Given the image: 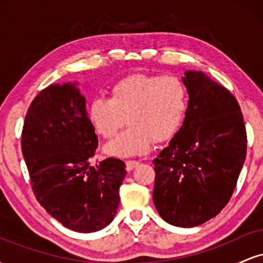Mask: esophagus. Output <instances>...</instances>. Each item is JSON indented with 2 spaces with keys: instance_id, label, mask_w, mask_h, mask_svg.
<instances>
[{
  "instance_id": "34e87169",
  "label": "esophagus",
  "mask_w": 263,
  "mask_h": 263,
  "mask_svg": "<svg viewBox=\"0 0 263 263\" xmlns=\"http://www.w3.org/2000/svg\"><path fill=\"white\" fill-rule=\"evenodd\" d=\"M138 163H140L138 161H126V170L127 171L135 170V168L138 165Z\"/></svg>"
}]
</instances>
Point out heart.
<instances>
[{
    "label": "heart",
    "mask_w": 263,
    "mask_h": 263,
    "mask_svg": "<svg viewBox=\"0 0 263 263\" xmlns=\"http://www.w3.org/2000/svg\"><path fill=\"white\" fill-rule=\"evenodd\" d=\"M188 106L184 81L176 75H132L112 87L110 98H98L90 119L98 134L114 138L126 123L128 127L106 144V153L134 157L149 149L152 140L171 138L182 125Z\"/></svg>",
    "instance_id": "heart-1"
}]
</instances>
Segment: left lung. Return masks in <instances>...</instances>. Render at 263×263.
Returning a JSON list of instances; mask_svg holds the SVG:
<instances>
[{
  "label": "left lung",
  "instance_id": "obj_1",
  "mask_svg": "<svg viewBox=\"0 0 263 263\" xmlns=\"http://www.w3.org/2000/svg\"><path fill=\"white\" fill-rule=\"evenodd\" d=\"M189 93L182 127L153 159V201L168 224H204L230 200L246 158L242 112L232 93L203 71L182 78Z\"/></svg>",
  "mask_w": 263,
  "mask_h": 263
}]
</instances>
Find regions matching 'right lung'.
<instances>
[{
	"label": "right lung",
	"instance_id": "obj_1",
	"mask_svg": "<svg viewBox=\"0 0 263 263\" xmlns=\"http://www.w3.org/2000/svg\"><path fill=\"white\" fill-rule=\"evenodd\" d=\"M77 85L55 84L35 96L21 143L38 203L65 228L93 232L112 221L126 165L117 158L91 165L98 136Z\"/></svg>",
	"mask_w": 263,
	"mask_h": 263
}]
</instances>
